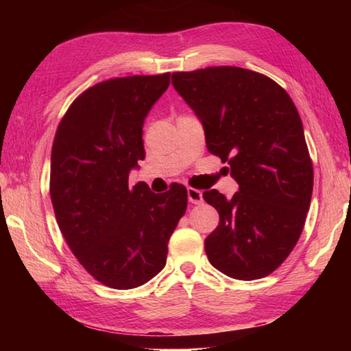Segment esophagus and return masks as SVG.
Here are the masks:
<instances>
[{
    "label": "esophagus",
    "instance_id": "esophagus-1",
    "mask_svg": "<svg viewBox=\"0 0 351 351\" xmlns=\"http://www.w3.org/2000/svg\"><path fill=\"white\" fill-rule=\"evenodd\" d=\"M187 198H189L190 204H199L201 201H203V192H201V190L189 187L187 189Z\"/></svg>",
    "mask_w": 351,
    "mask_h": 351
}]
</instances>
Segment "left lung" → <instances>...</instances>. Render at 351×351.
Returning a JSON list of instances; mask_svg holds the SVG:
<instances>
[{"instance_id": "left-lung-1", "label": "left lung", "mask_w": 351, "mask_h": 351, "mask_svg": "<svg viewBox=\"0 0 351 351\" xmlns=\"http://www.w3.org/2000/svg\"><path fill=\"white\" fill-rule=\"evenodd\" d=\"M171 85L204 128L207 150L228 162L239 192L206 190L219 215L204 249L213 268L237 280L269 276L293 251L313 193L304 125L288 93L237 66L175 73Z\"/></svg>"}]
</instances>
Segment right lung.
I'll list each match as a JSON object with an SVG mask.
<instances>
[{"mask_svg":"<svg viewBox=\"0 0 351 351\" xmlns=\"http://www.w3.org/2000/svg\"><path fill=\"white\" fill-rule=\"evenodd\" d=\"M170 74L111 79L77 97L57 128L51 199L71 251L100 283L132 289L165 266L169 240L187 207V190L153 193L128 186L144 161L142 127Z\"/></svg>","mask_w":351,"mask_h":351,"instance_id":"right-lung-1","label":"right lung"}]
</instances>
